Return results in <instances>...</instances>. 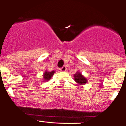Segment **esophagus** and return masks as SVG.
Wrapping results in <instances>:
<instances>
[{"label":"esophagus","mask_w":126,"mask_h":126,"mask_svg":"<svg viewBox=\"0 0 126 126\" xmlns=\"http://www.w3.org/2000/svg\"><path fill=\"white\" fill-rule=\"evenodd\" d=\"M60 70L62 72L66 71V66H63L62 68H61L60 69Z\"/></svg>","instance_id":"esophagus-1"}]
</instances>
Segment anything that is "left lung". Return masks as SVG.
Listing matches in <instances>:
<instances>
[{"instance_id": "obj_1", "label": "left lung", "mask_w": 126, "mask_h": 126, "mask_svg": "<svg viewBox=\"0 0 126 126\" xmlns=\"http://www.w3.org/2000/svg\"><path fill=\"white\" fill-rule=\"evenodd\" d=\"M74 79L76 82L79 84V85H84L88 82L87 78L84 77L79 71L74 74Z\"/></svg>"}]
</instances>
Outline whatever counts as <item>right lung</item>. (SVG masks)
<instances>
[{
  "label": "right lung",
  "mask_w": 126,
  "mask_h": 126,
  "mask_svg": "<svg viewBox=\"0 0 126 126\" xmlns=\"http://www.w3.org/2000/svg\"><path fill=\"white\" fill-rule=\"evenodd\" d=\"M55 73V71H52L51 72L47 71V70L45 71L44 73L43 74V82L48 81L52 78V77L53 76Z\"/></svg>",
  "instance_id": "1"
}]
</instances>
